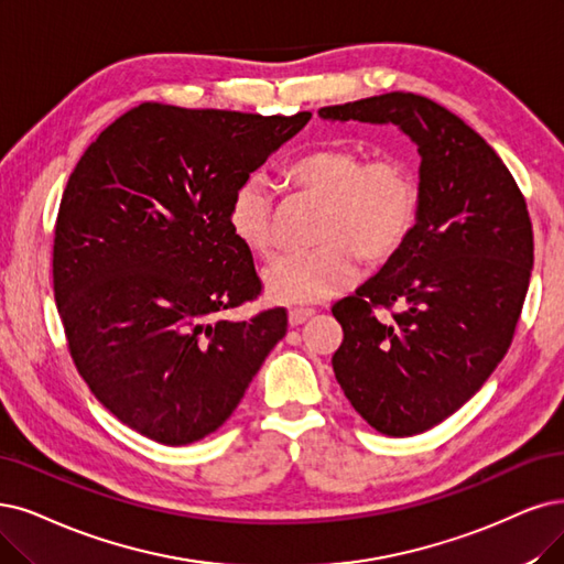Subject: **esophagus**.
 I'll use <instances>...</instances> for the list:
<instances>
[{
    "label": "esophagus",
    "instance_id": "34e87169",
    "mask_svg": "<svg viewBox=\"0 0 564 564\" xmlns=\"http://www.w3.org/2000/svg\"><path fill=\"white\" fill-rule=\"evenodd\" d=\"M314 314H316L314 308H290L288 311V323L293 325V327H297V325H302L306 318H311Z\"/></svg>",
    "mask_w": 564,
    "mask_h": 564
}]
</instances>
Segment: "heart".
I'll return each instance as SVG.
<instances>
[{
  "mask_svg": "<svg viewBox=\"0 0 564 564\" xmlns=\"http://www.w3.org/2000/svg\"><path fill=\"white\" fill-rule=\"evenodd\" d=\"M295 191L323 202L316 248L288 253L264 271L267 295L281 304H316L358 276L360 258L381 264L398 253L419 214V185L392 158H365L350 145H325L288 166ZM227 225L250 253H276L274 199L260 176L241 181Z\"/></svg>",
  "mask_w": 564,
  "mask_h": 564,
  "instance_id": "obj_1",
  "label": "heart"
}]
</instances>
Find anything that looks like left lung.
<instances>
[{"mask_svg":"<svg viewBox=\"0 0 564 564\" xmlns=\"http://www.w3.org/2000/svg\"><path fill=\"white\" fill-rule=\"evenodd\" d=\"M332 122L398 124L419 145V214L398 253L332 306L344 341L335 377L381 434L446 421L502 362L532 274V223L505 162L427 97L386 93L318 111ZM408 304L392 324L377 305Z\"/></svg>","mask_w":564,"mask_h":564,"instance_id":"1","label":"left lung"}]
</instances>
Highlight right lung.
Returning <instances> with one entry per match:
<instances>
[{
    "mask_svg": "<svg viewBox=\"0 0 564 564\" xmlns=\"http://www.w3.org/2000/svg\"><path fill=\"white\" fill-rule=\"evenodd\" d=\"M308 118L149 101L109 124L69 176L53 290L72 358L95 398L158 444L216 432L285 337L283 308L220 316L262 290L227 204Z\"/></svg>",
    "mask_w": 564,
    "mask_h": 564,
    "instance_id": "add662e5",
    "label": "right lung"
}]
</instances>
